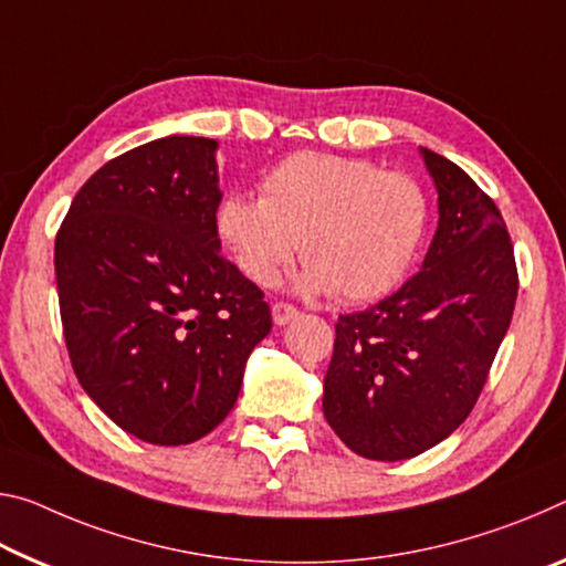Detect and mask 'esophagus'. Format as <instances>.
<instances>
[{
	"label": "esophagus",
	"instance_id": "esophagus-1",
	"mask_svg": "<svg viewBox=\"0 0 566 566\" xmlns=\"http://www.w3.org/2000/svg\"><path fill=\"white\" fill-rule=\"evenodd\" d=\"M297 315H300V312H297V307H294V304H286V302H274L272 304L274 325H286V322H292Z\"/></svg>",
	"mask_w": 566,
	"mask_h": 566
}]
</instances>
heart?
<instances>
[{
    "label": "heart",
    "mask_w": 566,
    "mask_h": 566,
    "mask_svg": "<svg viewBox=\"0 0 566 566\" xmlns=\"http://www.w3.org/2000/svg\"><path fill=\"white\" fill-rule=\"evenodd\" d=\"M426 223L428 201L412 176L315 150L280 160L259 181V199L231 191L217 209V234L247 280L274 284L300 241L302 290L345 304L398 286Z\"/></svg>",
    "instance_id": "1"
}]
</instances>
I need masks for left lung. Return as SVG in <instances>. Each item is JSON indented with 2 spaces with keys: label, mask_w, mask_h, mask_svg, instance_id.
Wrapping results in <instances>:
<instances>
[{
  "label": "left lung",
  "mask_w": 566,
  "mask_h": 566,
  "mask_svg": "<svg viewBox=\"0 0 566 566\" xmlns=\"http://www.w3.org/2000/svg\"><path fill=\"white\" fill-rule=\"evenodd\" d=\"M420 156L438 191L423 266L375 307L337 319L325 375L327 423L370 461L412 459L469 418L518 292L496 203L448 158Z\"/></svg>",
  "instance_id": "1"
}]
</instances>
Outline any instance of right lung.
<instances>
[{
	"label": "right lung",
	"instance_id": "add662e5",
	"mask_svg": "<svg viewBox=\"0 0 566 566\" xmlns=\"http://www.w3.org/2000/svg\"><path fill=\"white\" fill-rule=\"evenodd\" d=\"M217 150L211 138L168 136L107 160L55 239L73 370L146 443L211 433L272 329L264 292L221 256Z\"/></svg>",
	"mask_w": 566,
	"mask_h": 566
}]
</instances>
